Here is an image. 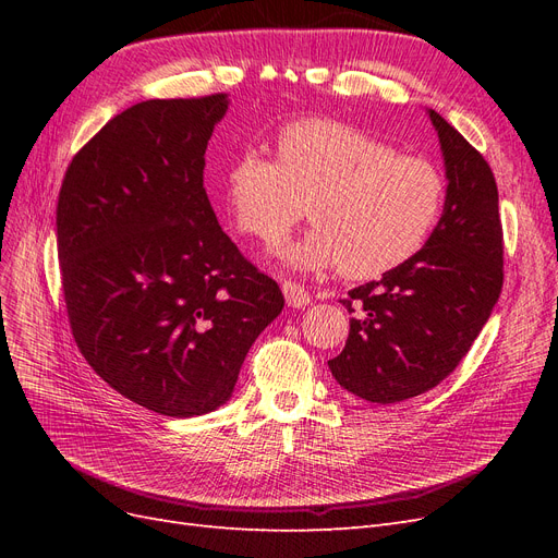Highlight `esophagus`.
I'll return each instance as SVG.
<instances>
[{
    "instance_id": "34e87169",
    "label": "esophagus",
    "mask_w": 558,
    "mask_h": 558,
    "mask_svg": "<svg viewBox=\"0 0 558 558\" xmlns=\"http://www.w3.org/2000/svg\"><path fill=\"white\" fill-rule=\"evenodd\" d=\"M281 291L286 295V305L293 307V310H302L310 305V293L305 291V286H300L295 281H283L281 283Z\"/></svg>"
}]
</instances>
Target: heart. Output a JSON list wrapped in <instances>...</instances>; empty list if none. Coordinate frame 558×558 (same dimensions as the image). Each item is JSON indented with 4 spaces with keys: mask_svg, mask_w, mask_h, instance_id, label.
<instances>
[{
    "mask_svg": "<svg viewBox=\"0 0 558 558\" xmlns=\"http://www.w3.org/2000/svg\"><path fill=\"white\" fill-rule=\"evenodd\" d=\"M445 177L369 134L330 118H302L277 134V162L246 150L223 179L226 207L240 232L272 246L307 205L312 228L279 248L293 267H340L377 279L412 260L445 207Z\"/></svg>",
    "mask_w": 558,
    "mask_h": 558,
    "instance_id": "1",
    "label": "heart"
}]
</instances>
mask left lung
I'll return each mask as SVG.
<instances>
[{"label":"left lung","instance_id":"8db88e82","mask_svg":"<svg viewBox=\"0 0 558 558\" xmlns=\"http://www.w3.org/2000/svg\"><path fill=\"white\" fill-rule=\"evenodd\" d=\"M440 140L442 216L412 260L349 291L353 314L332 377L367 402L391 404L430 391L477 340L502 289V228L492 167L459 130L426 109Z\"/></svg>","mask_w":558,"mask_h":558}]
</instances>
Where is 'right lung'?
<instances>
[{
	"instance_id": "1",
	"label": "right lung",
	"mask_w": 558,
	"mask_h": 558,
	"mask_svg": "<svg viewBox=\"0 0 558 558\" xmlns=\"http://www.w3.org/2000/svg\"><path fill=\"white\" fill-rule=\"evenodd\" d=\"M228 95L146 99L74 156L58 256L74 340L118 393L185 418L226 404L256 337L283 310L218 226L202 170Z\"/></svg>"
}]
</instances>
